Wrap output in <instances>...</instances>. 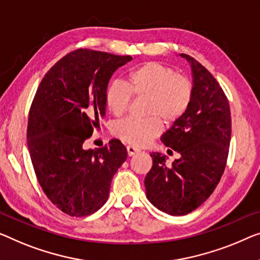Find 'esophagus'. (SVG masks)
<instances>
[{
    "label": "esophagus",
    "instance_id": "34e87169",
    "mask_svg": "<svg viewBox=\"0 0 260 260\" xmlns=\"http://www.w3.org/2000/svg\"><path fill=\"white\" fill-rule=\"evenodd\" d=\"M139 152H140V149L135 148V147H132V146H127V154H128V156L137 155Z\"/></svg>",
    "mask_w": 260,
    "mask_h": 260
}]
</instances>
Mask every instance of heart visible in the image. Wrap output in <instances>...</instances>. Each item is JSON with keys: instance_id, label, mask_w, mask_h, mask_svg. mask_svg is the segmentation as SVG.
<instances>
[{"instance_id": "obj_1", "label": "heart", "mask_w": 260, "mask_h": 260, "mask_svg": "<svg viewBox=\"0 0 260 260\" xmlns=\"http://www.w3.org/2000/svg\"><path fill=\"white\" fill-rule=\"evenodd\" d=\"M148 98L146 119L128 118L113 126V134L132 147H142L161 133V120L173 125L187 113L193 96V85L188 77L177 75L173 68L147 61L132 70L127 85L112 81L106 86L105 104L115 117L126 113L132 98Z\"/></svg>"}]
</instances>
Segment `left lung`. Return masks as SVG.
<instances>
[{
	"instance_id": "8db88e82",
	"label": "left lung",
	"mask_w": 260,
	"mask_h": 260,
	"mask_svg": "<svg viewBox=\"0 0 260 260\" xmlns=\"http://www.w3.org/2000/svg\"><path fill=\"white\" fill-rule=\"evenodd\" d=\"M181 56L191 67L192 102L187 113L161 137L165 146L181 156L168 167L165 155L152 153L153 167L145 177L147 199L172 216L189 214L214 192L225 169L231 140L225 93L195 58Z\"/></svg>"
}]
</instances>
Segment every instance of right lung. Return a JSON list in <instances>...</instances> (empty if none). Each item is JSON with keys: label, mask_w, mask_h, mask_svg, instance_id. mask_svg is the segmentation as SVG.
I'll list each match as a JSON object with an SVG mask.
<instances>
[{"label": "right lung", "mask_w": 260, "mask_h": 260, "mask_svg": "<svg viewBox=\"0 0 260 260\" xmlns=\"http://www.w3.org/2000/svg\"><path fill=\"white\" fill-rule=\"evenodd\" d=\"M131 60L75 50L45 73L34 96L26 129L30 158L46 197L67 215L99 210L126 161L127 150L117 139L95 150L85 149L84 143L105 117L104 95L112 75Z\"/></svg>", "instance_id": "right-lung-1"}]
</instances>
